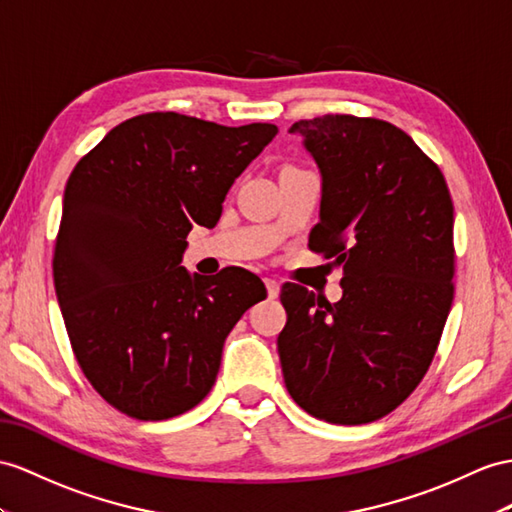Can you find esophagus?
<instances>
[{
    "label": "esophagus",
    "mask_w": 512,
    "mask_h": 512,
    "mask_svg": "<svg viewBox=\"0 0 512 512\" xmlns=\"http://www.w3.org/2000/svg\"><path fill=\"white\" fill-rule=\"evenodd\" d=\"M264 283H266V290H268V296L270 298H277L279 296V281H274V279H264Z\"/></svg>",
    "instance_id": "34e87169"
}]
</instances>
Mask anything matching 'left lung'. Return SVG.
Here are the masks:
<instances>
[{"label": "left lung", "mask_w": 512, "mask_h": 512, "mask_svg": "<svg viewBox=\"0 0 512 512\" xmlns=\"http://www.w3.org/2000/svg\"><path fill=\"white\" fill-rule=\"evenodd\" d=\"M322 175L309 248L342 272L329 303L285 283L277 348L285 387L309 415L357 426L411 396L454 298V205L439 166L396 125L350 114L298 121Z\"/></svg>", "instance_id": "left-lung-1"}]
</instances>
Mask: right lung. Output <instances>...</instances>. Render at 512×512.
<instances>
[{
    "label": "right lung",
    "mask_w": 512,
    "mask_h": 512,
    "mask_svg": "<svg viewBox=\"0 0 512 512\" xmlns=\"http://www.w3.org/2000/svg\"><path fill=\"white\" fill-rule=\"evenodd\" d=\"M277 125L225 127L149 112L110 129L67 181L54 283L75 359L121 413L157 422L216 383L222 346L266 298L253 272L181 266L192 225L214 227Z\"/></svg>",
    "instance_id": "obj_1"
}]
</instances>
